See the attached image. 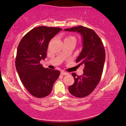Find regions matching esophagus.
<instances>
[{
  "label": "esophagus",
  "mask_w": 126,
  "mask_h": 126,
  "mask_svg": "<svg viewBox=\"0 0 126 126\" xmlns=\"http://www.w3.org/2000/svg\"><path fill=\"white\" fill-rule=\"evenodd\" d=\"M61 74L62 75H68V73H66V72H65L64 71H61Z\"/></svg>",
  "instance_id": "esophagus-1"
}]
</instances>
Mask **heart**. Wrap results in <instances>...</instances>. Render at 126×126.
<instances>
[{
	"label": "heart",
	"instance_id": "b5f03b06",
	"mask_svg": "<svg viewBox=\"0 0 126 126\" xmlns=\"http://www.w3.org/2000/svg\"><path fill=\"white\" fill-rule=\"evenodd\" d=\"M68 38H75L74 37H69L66 38H65V39H68Z\"/></svg>",
	"mask_w": 126,
	"mask_h": 126
}]
</instances>
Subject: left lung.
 Returning <instances> with one entry per match:
<instances>
[{
	"label": "left lung",
	"mask_w": 126,
	"mask_h": 126,
	"mask_svg": "<svg viewBox=\"0 0 126 126\" xmlns=\"http://www.w3.org/2000/svg\"><path fill=\"white\" fill-rule=\"evenodd\" d=\"M77 32L82 39V49L76 60L79 65H84L83 75L72 74L75 79L69 91L77 97H84L91 94L100 80L106 58L104 45L97 34L92 29L79 26L64 30Z\"/></svg>",
	"instance_id": "left-lung-1"
}]
</instances>
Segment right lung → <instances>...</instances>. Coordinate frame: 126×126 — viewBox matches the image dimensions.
<instances>
[{"label": "right lung", "mask_w": 126, "mask_h": 126, "mask_svg": "<svg viewBox=\"0 0 126 126\" xmlns=\"http://www.w3.org/2000/svg\"><path fill=\"white\" fill-rule=\"evenodd\" d=\"M62 30L60 27H35L22 38L18 45L15 66L22 84L34 97L49 95L59 77V70L45 68L40 61L46 57L50 41Z\"/></svg>", "instance_id": "right-lung-1"}]
</instances>
